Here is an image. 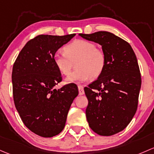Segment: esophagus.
<instances>
[{"mask_svg": "<svg viewBox=\"0 0 154 154\" xmlns=\"http://www.w3.org/2000/svg\"><path fill=\"white\" fill-rule=\"evenodd\" d=\"M78 89H79V93L80 96L83 95L85 93V90H84V87L82 85H79L78 86Z\"/></svg>", "mask_w": 154, "mask_h": 154, "instance_id": "obj_1", "label": "esophagus"}]
</instances>
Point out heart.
I'll use <instances>...</instances> for the list:
<instances>
[{
    "mask_svg": "<svg viewBox=\"0 0 154 154\" xmlns=\"http://www.w3.org/2000/svg\"><path fill=\"white\" fill-rule=\"evenodd\" d=\"M64 53L57 52L53 61L58 70L68 75L76 62L77 69L66 78L65 82L81 83L90 78H97L105 67L106 58L104 52L96 48V44L85 40H75L64 48Z\"/></svg>",
    "mask_w": 154,
    "mask_h": 154,
    "instance_id": "1",
    "label": "heart"
}]
</instances>
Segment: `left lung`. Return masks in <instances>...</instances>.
I'll list each match as a JSON object with an SVG mask.
<instances>
[{"label":"left lung","instance_id":"1","mask_svg":"<svg viewBox=\"0 0 154 154\" xmlns=\"http://www.w3.org/2000/svg\"><path fill=\"white\" fill-rule=\"evenodd\" d=\"M79 35L100 44L106 58L102 73L85 88L89 126L99 135H114L128 126L137 110L142 84L137 58L131 46L111 32Z\"/></svg>","mask_w":154,"mask_h":154}]
</instances>
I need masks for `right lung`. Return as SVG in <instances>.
Wrapping results in <instances>:
<instances>
[{
  "label": "right lung",
  "instance_id": "add662e5",
  "mask_svg": "<svg viewBox=\"0 0 154 154\" xmlns=\"http://www.w3.org/2000/svg\"><path fill=\"white\" fill-rule=\"evenodd\" d=\"M75 35L37 36L26 43L12 68L17 111L26 128L42 137H53L63 131L69 107L79 94L75 84L55 88L61 74L53 56Z\"/></svg>",
  "mask_w": 154,
  "mask_h": 154
}]
</instances>
